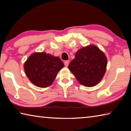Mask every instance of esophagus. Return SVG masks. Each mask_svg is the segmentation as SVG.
<instances>
[{
    "mask_svg": "<svg viewBox=\"0 0 131 131\" xmlns=\"http://www.w3.org/2000/svg\"><path fill=\"white\" fill-rule=\"evenodd\" d=\"M69 63V61H65V62H64V64H65V66H66V67L68 66Z\"/></svg>",
    "mask_w": 131,
    "mask_h": 131,
    "instance_id": "esophagus-1",
    "label": "esophagus"
}]
</instances>
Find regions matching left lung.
<instances>
[{
	"mask_svg": "<svg viewBox=\"0 0 131 131\" xmlns=\"http://www.w3.org/2000/svg\"><path fill=\"white\" fill-rule=\"evenodd\" d=\"M107 63L105 53L97 46L90 44L77 51L68 68L80 84L92 87L103 79Z\"/></svg>",
	"mask_w": 131,
	"mask_h": 131,
	"instance_id": "1",
	"label": "left lung"
}]
</instances>
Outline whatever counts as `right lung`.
<instances>
[{
	"label": "right lung",
	"instance_id": "add662e5",
	"mask_svg": "<svg viewBox=\"0 0 131 131\" xmlns=\"http://www.w3.org/2000/svg\"><path fill=\"white\" fill-rule=\"evenodd\" d=\"M64 67L59 57L44 52L31 54L24 63L25 74L31 83L37 87H49L56 78L58 73Z\"/></svg>",
	"mask_w": 131,
	"mask_h": 131
}]
</instances>
